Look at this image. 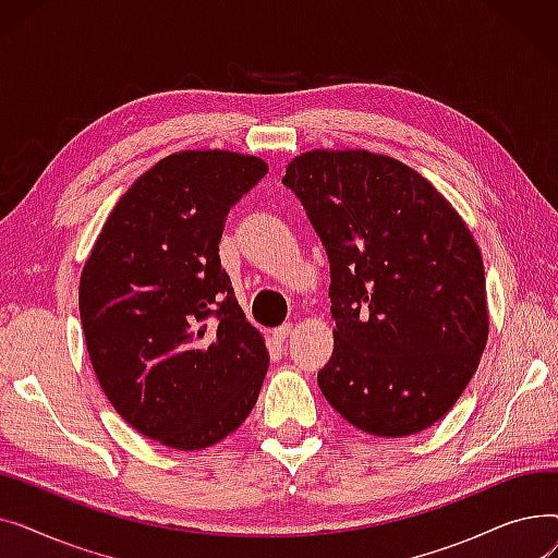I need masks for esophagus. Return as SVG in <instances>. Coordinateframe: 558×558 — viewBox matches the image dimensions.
<instances>
[{
    "label": "esophagus",
    "instance_id": "esophagus-1",
    "mask_svg": "<svg viewBox=\"0 0 558 558\" xmlns=\"http://www.w3.org/2000/svg\"><path fill=\"white\" fill-rule=\"evenodd\" d=\"M289 335H291V324H284V326H280V328L274 330V339L280 341V343H282Z\"/></svg>",
    "mask_w": 558,
    "mask_h": 558
}]
</instances>
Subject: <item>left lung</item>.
Listing matches in <instances>:
<instances>
[{
    "instance_id": "obj_1",
    "label": "left lung",
    "mask_w": 558,
    "mask_h": 558,
    "mask_svg": "<svg viewBox=\"0 0 558 558\" xmlns=\"http://www.w3.org/2000/svg\"><path fill=\"white\" fill-rule=\"evenodd\" d=\"M330 259L335 350L318 387L350 425L402 438L441 421L488 339L480 246L404 162L316 149L287 165Z\"/></svg>"
}]
</instances>
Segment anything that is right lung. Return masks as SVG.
Returning a JSON list of instances; mask_svg holds the SVG:
<instances>
[{"label":"right lung","mask_w":558,"mask_h":558,"mask_svg":"<svg viewBox=\"0 0 558 558\" xmlns=\"http://www.w3.org/2000/svg\"><path fill=\"white\" fill-rule=\"evenodd\" d=\"M267 171L257 156L219 149L162 158L117 201L81 271L99 385L117 414L167 448L219 444L257 402L269 353L219 242L232 205Z\"/></svg>","instance_id":"1"}]
</instances>
